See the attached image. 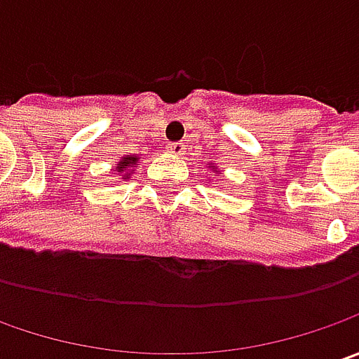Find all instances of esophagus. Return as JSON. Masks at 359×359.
<instances>
[{"label":"esophagus","instance_id":"obj_1","mask_svg":"<svg viewBox=\"0 0 359 359\" xmlns=\"http://www.w3.org/2000/svg\"><path fill=\"white\" fill-rule=\"evenodd\" d=\"M184 149H186V145L180 144V142L168 145V151H170V154H173V156H184Z\"/></svg>","mask_w":359,"mask_h":359}]
</instances>
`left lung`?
<instances>
[{"mask_svg":"<svg viewBox=\"0 0 359 359\" xmlns=\"http://www.w3.org/2000/svg\"><path fill=\"white\" fill-rule=\"evenodd\" d=\"M210 168H212V170H214V172H217V168H215L214 163H210Z\"/></svg>","mask_w":359,"mask_h":359,"instance_id":"1","label":"left lung"}]
</instances>
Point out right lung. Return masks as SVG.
<instances>
[{
  "instance_id": "add662e5",
  "label": "right lung",
  "mask_w": 359,
  "mask_h": 359,
  "mask_svg": "<svg viewBox=\"0 0 359 359\" xmlns=\"http://www.w3.org/2000/svg\"><path fill=\"white\" fill-rule=\"evenodd\" d=\"M140 165V156H123L118 163L114 165V172L121 175V180H130V175L135 172V168Z\"/></svg>"
}]
</instances>
